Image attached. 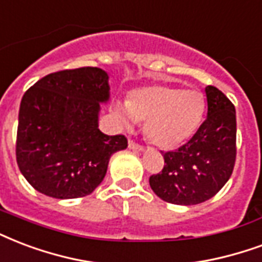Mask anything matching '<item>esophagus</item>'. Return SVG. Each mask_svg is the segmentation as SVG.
Returning <instances> with one entry per match:
<instances>
[{
  "label": "esophagus",
  "instance_id": "esophagus-1",
  "mask_svg": "<svg viewBox=\"0 0 262 262\" xmlns=\"http://www.w3.org/2000/svg\"><path fill=\"white\" fill-rule=\"evenodd\" d=\"M128 147H129V149H133V150H137V152H142V150H143L142 145H139V143H135L134 141H129Z\"/></svg>",
  "mask_w": 262,
  "mask_h": 262
}]
</instances>
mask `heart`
Masks as SVG:
<instances>
[{"label":"heart","mask_w":262,"mask_h":262,"mask_svg":"<svg viewBox=\"0 0 262 262\" xmlns=\"http://www.w3.org/2000/svg\"><path fill=\"white\" fill-rule=\"evenodd\" d=\"M206 98L196 90L170 84H152L129 92L125 105L116 113L125 125L145 123L149 142L161 149H176L192 138L203 120Z\"/></svg>","instance_id":"1"}]
</instances>
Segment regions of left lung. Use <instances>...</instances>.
Here are the masks:
<instances>
[{
    "instance_id": "left-lung-1",
    "label": "left lung",
    "mask_w": 262,
    "mask_h": 262,
    "mask_svg": "<svg viewBox=\"0 0 262 262\" xmlns=\"http://www.w3.org/2000/svg\"><path fill=\"white\" fill-rule=\"evenodd\" d=\"M204 91L207 119L185 145L163 155V170L149 178L153 192L167 203H203L232 176L236 160L235 106L215 86L207 85Z\"/></svg>"
}]
</instances>
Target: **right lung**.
I'll use <instances>...</instances> for the list:
<instances>
[{
  "instance_id": "1",
  "label": "right lung",
  "mask_w": 262,
  "mask_h": 262,
  "mask_svg": "<svg viewBox=\"0 0 262 262\" xmlns=\"http://www.w3.org/2000/svg\"><path fill=\"white\" fill-rule=\"evenodd\" d=\"M109 76L99 68L51 73L21 98L16 161L27 182L49 198L92 193L110 156L127 147L124 135L98 128L101 103L110 98Z\"/></svg>"
}]
</instances>
